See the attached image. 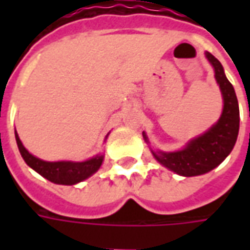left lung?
<instances>
[{
  "mask_svg": "<svg viewBox=\"0 0 250 250\" xmlns=\"http://www.w3.org/2000/svg\"><path fill=\"white\" fill-rule=\"evenodd\" d=\"M206 57L214 68L215 80L224 99L221 118L211 128L188 142L179 151H152V155L161 165L184 177L201 175L217 167L233 150L240 128V109L234 88L226 79L221 62L209 52H206ZM143 138L148 142L145 132Z\"/></svg>",
  "mask_w": 250,
  "mask_h": 250,
  "instance_id": "1",
  "label": "left lung"
}]
</instances>
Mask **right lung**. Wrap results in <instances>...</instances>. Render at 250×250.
Instances as JSON below:
<instances>
[{"label":"right lung","mask_w":250,"mask_h":250,"mask_svg":"<svg viewBox=\"0 0 250 250\" xmlns=\"http://www.w3.org/2000/svg\"><path fill=\"white\" fill-rule=\"evenodd\" d=\"M16 141L17 146L21 152V157L24 158L26 165L32 167L35 171L42 175L44 178L51 181L57 185H76L82 182L92 174L98 171L102 163H103V155H96L84 162H46L40 158L32 155L24 145L21 143L19 134L16 132Z\"/></svg>","instance_id":"right-lung-1"}]
</instances>
